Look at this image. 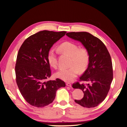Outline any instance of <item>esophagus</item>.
I'll list each match as a JSON object with an SVG mask.
<instances>
[{
  "instance_id": "1",
  "label": "esophagus",
  "mask_w": 127,
  "mask_h": 127,
  "mask_svg": "<svg viewBox=\"0 0 127 127\" xmlns=\"http://www.w3.org/2000/svg\"><path fill=\"white\" fill-rule=\"evenodd\" d=\"M66 85H67V86L70 87H71V84L70 83H66Z\"/></svg>"
}]
</instances>
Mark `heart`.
Masks as SVG:
<instances>
[{"instance_id":"b5f03b06","label":"heart","mask_w":127,"mask_h":127,"mask_svg":"<svg viewBox=\"0 0 127 127\" xmlns=\"http://www.w3.org/2000/svg\"><path fill=\"white\" fill-rule=\"evenodd\" d=\"M59 50L71 57L70 64L71 67L68 69H60L56 73V76L65 82H71L77 76L78 69L83 71L86 69L89 63V54L85 48H79L78 45L71 42H64L60 45ZM47 59L51 67H57V55L54 49L49 51Z\"/></svg>"}]
</instances>
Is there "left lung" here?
<instances>
[{"label": "left lung", "mask_w": 127, "mask_h": 127, "mask_svg": "<svg viewBox=\"0 0 127 127\" xmlns=\"http://www.w3.org/2000/svg\"><path fill=\"white\" fill-rule=\"evenodd\" d=\"M66 35L80 42L87 50L90 60L87 68L79 78L90 82L84 85L79 83L72 85L84 93L83 98L75 102L81 106L91 108L97 106L105 98L113 80V69L110 53L105 45L97 37L86 32H69Z\"/></svg>", "instance_id": "8db88e82"}]
</instances>
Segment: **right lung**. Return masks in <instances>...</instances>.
Segmentation results:
<instances>
[{"label":"right lung","instance_id":"obj_1","mask_svg":"<svg viewBox=\"0 0 127 127\" xmlns=\"http://www.w3.org/2000/svg\"><path fill=\"white\" fill-rule=\"evenodd\" d=\"M66 32L42 31L26 39L19 50L15 74L22 95L32 106L42 107L51 103L56 92L65 83L60 79L45 80L51 76L48 52Z\"/></svg>","mask_w":127,"mask_h":127}]
</instances>
